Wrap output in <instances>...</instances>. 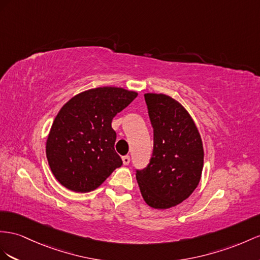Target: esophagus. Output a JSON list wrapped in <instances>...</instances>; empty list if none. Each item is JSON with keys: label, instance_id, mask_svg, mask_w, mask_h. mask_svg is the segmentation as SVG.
I'll use <instances>...</instances> for the list:
<instances>
[{"label": "esophagus", "instance_id": "obj_1", "mask_svg": "<svg viewBox=\"0 0 260 260\" xmlns=\"http://www.w3.org/2000/svg\"><path fill=\"white\" fill-rule=\"evenodd\" d=\"M122 160H123L124 165H128L129 161H131V158H129V156H123Z\"/></svg>", "mask_w": 260, "mask_h": 260}]
</instances>
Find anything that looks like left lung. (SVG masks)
Instances as JSON below:
<instances>
[{
	"instance_id": "8db88e82",
	"label": "left lung",
	"mask_w": 260,
	"mask_h": 260,
	"mask_svg": "<svg viewBox=\"0 0 260 260\" xmlns=\"http://www.w3.org/2000/svg\"><path fill=\"white\" fill-rule=\"evenodd\" d=\"M154 128V149L149 164L136 169L145 202L154 209H169L188 199L196 190L203 169V146L189 113L176 100L145 94Z\"/></svg>"
}]
</instances>
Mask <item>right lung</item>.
<instances>
[{
	"label": "right lung",
	"mask_w": 260,
	"mask_h": 260,
	"mask_svg": "<svg viewBox=\"0 0 260 260\" xmlns=\"http://www.w3.org/2000/svg\"><path fill=\"white\" fill-rule=\"evenodd\" d=\"M136 96L134 91L103 86L80 93L62 106L52 123L46 155L63 187L75 192L93 191L121 167L112 119Z\"/></svg>",
	"instance_id": "right-lung-1"
}]
</instances>
